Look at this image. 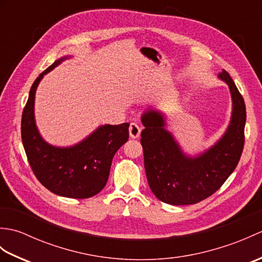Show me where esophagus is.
Returning <instances> with one entry per match:
<instances>
[{"instance_id": "34e87169", "label": "esophagus", "mask_w": 262, "mask_h": 262, "mask_svg": "<svg viewBox=\"0 0 262 262\" xmlns=\"http://www.w3.org/2000/svg\"><path fill=\"white\" fill-rule=\"evenodd\" d=\"M141 134V127L136 122H132L129 125V136L132 138H137Z\"/></svg>"}]
</instances>
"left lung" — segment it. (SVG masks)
I'll list each match as a JSON object with an SVG mask.
<instances>
[{
  "label": "left lung",
  "mask_w": 262,
  "mask_h": 262,
  "mask_svg": "<svg viewBox=\"0 0 262 262\" xmlns=\"http://www.w3.org/2000/svg\"><path fill=\"white\" fill-rule=\"evenodd\" d=\"M230 88L232 117L225 134L196 158L188 157L170 132L162 114L148 109L142 115L141 144L148 186L161 202L192 205L219 190L240 161L247 113L243 97L226 71L219 75Z\"/></svg>",
  "instance_id": "1"
}]
</instances>
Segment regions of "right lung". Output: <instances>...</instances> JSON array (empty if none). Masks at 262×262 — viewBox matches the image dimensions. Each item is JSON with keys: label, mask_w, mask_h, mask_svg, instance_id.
I'll return each mask as SVG.
<instances>
[{"label": "right lung", "mask_w": 262, "mask_h": 262, "mask_svg": "<svg viewBox=\"0 0 262 262\" xmlns=\"http://www.w3.org/2000/svg\"><path fill=\"white\" fill-rule=\"evenodd\" d=\"M66 58L69 56L57 59L33 82L22 113L21 138L33 173L43 187L58 196L90 198L107 183L114 155L129 137V124L100 126L70 147H56L43 141L33 114L36 90L43 75Z\"/></svg>", "instance_id": "add662e5"}]
</instances>
